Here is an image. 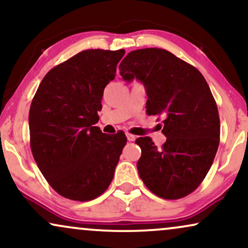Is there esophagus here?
Wrapping results in <instances>:
<instances>
[{
  "mask_svg": "<svg viewBox=\"0 0 248 248\" xmlns=\"http://www.w3.org/2000/svg\"><path fill=\"white\" fill-rule=\"evenodd\" d=\"M135 139H136V137H135L134 135H131V134H127V140H129V142H134Z\"/></svg>",
  "mask_w": 248,
  "mask_h": 248,
  "instance_id": "34e87169",
  "label": "esophagus"
}]
</instances>
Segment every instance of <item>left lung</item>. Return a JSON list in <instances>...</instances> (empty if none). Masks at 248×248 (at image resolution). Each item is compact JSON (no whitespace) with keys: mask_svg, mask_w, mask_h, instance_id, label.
<instances>
[{"mask_svg":"<svg viewBox=\"0 0 248 248\" xmlns=\"http://www.w3.org/2000/svg\"><path fill=\"white\" fill-rule=\"evenodd\" d=\"M120 75L137 79L146 90V113L164 114L158 149L150 137H140L137 169L143 183L164 199H180L200 186L214 161L220 143V117L211 89L192 65L164 49L134 50L121 62Z\"/></svg>","mask_w":248,"mask_h":248,"instance_id":"left-lung-1","label":"left lung"}]
</instances>
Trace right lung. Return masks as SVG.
Instances as JSON below:
<instances>
[{"label": "right lung", "instance_id": "right-lung-1", "mask_svg": "<svg viewBox=\"0 0 248 248\" xmlns=\"http://www.w3.org/2000/svg\"><path fill=\"white\" fill-rule=\"evenodd\" d=\"M124 55V49L79 52L46 74L31 104L34 160L50 186L67 199H95L113 178L127 137L106 135L93 124Z\"/></svg>", "mask_w": 248, "mask_h": 248}]
</instances>
